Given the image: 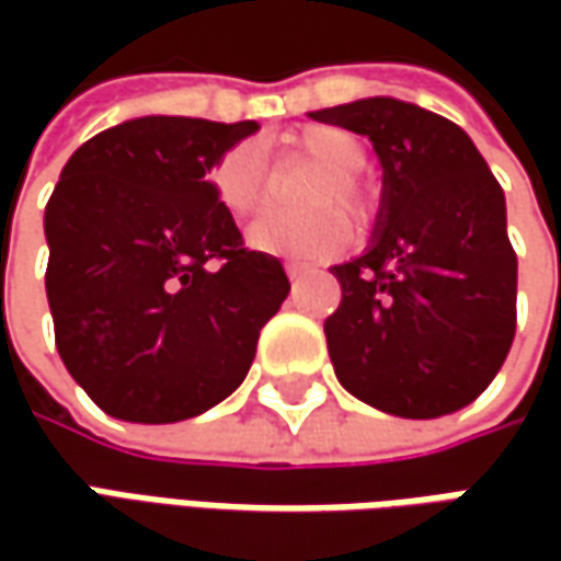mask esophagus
Wrapping results in <instances>:
<instances>
[{"instance_id": "34e87169", "label": "esophagus", "mask_w": 561, "mask_h": 561, "mask_svg": "<svg viewBox=\"0 0 561 561\" xmlns=\"http://www.w3.org/2000/svg\"><path fill=\"white\" fill-rule=\"evenodd\" d=\"M284 268H287V274H290V280H299V277L312 274V265H306V262H287Z\"/></svg>"}]
</instances>
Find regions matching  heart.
<instances>
[{
    "mask_svg": "<svg viewBox=\"0 0 561 561\" xmlns=\"http://www.w3.org/2000/svg\"><path fill=\"white\" fill-rule=\"evenodd\" d=\"M296 146L306 159H312L318 168L328 171L309 190V205L340 203L350 211H362L365 199L356 184V174L368 162L365 146L353 134L336 130V127H312L296 140ZM215 186H218L221 203L233 215H249L262 203V193H265L262 164L249 149H233L215 168ZM247 243L268 255H296V259L334 255L350 243V221L334 208H321L309 215L265 211L249 225Z\"/></svg>",
    "mask_w": 561,
    "mask_h": 561,
    "instance_id": "b5f03b06",
    "label": "heart"
}]
</instances>
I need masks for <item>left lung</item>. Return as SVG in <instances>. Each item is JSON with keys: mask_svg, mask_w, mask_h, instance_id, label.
<instances>
[{"mask_svg": "<svg viewBox=\"0 0 561 561\" xmlns=\"http://www.w3.org/2000/svg\"><path fill=\"white\" fill-rule=\"evenodd\" d=\"M309 118L368 137L383 171L371 243L334 265L324 321L336 380L397 419H440L484 393L515 336L518 259L506 196L459 124L393 96Z\"/></svg>", "mask_w": 561, "mask_h": 561, "instance_id": "obj_1", "label": "left lung"}]
</instances>
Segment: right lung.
Returning <instances> with one entry per match:
<instances>
[{
  "mask_svg": "<svg viewBox=\"0 0 561 561\" xmlns=\"http://www.w3.org/2000/svg\"><path fill=\"white\" fill-rule=\"evenodd\" d=\"M255 121L146 115L87 140L46 205L55 346L112 419L168 424L227 399L290 293L208 181Z\"/></svg>",
  "mask_w": 561,
  "mask_h": 561,
  "instance_id": "1",
  "label": "right lung"
}]
</instances>
